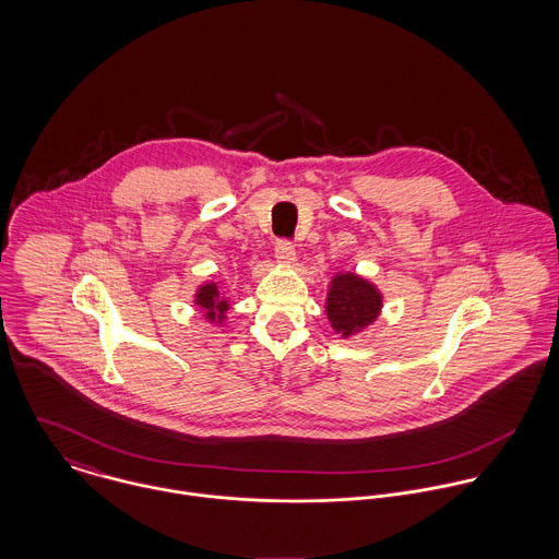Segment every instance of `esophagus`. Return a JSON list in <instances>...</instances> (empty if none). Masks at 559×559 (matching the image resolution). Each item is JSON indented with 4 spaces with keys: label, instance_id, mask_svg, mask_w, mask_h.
I'll return each mask as SVG.
<instances>
[{
    "label": "esophagus",
    "instance_id": "obj_1",
    "mask_svg": "<svg viewBox=\"0 0 559 559\" xmlns=\"http://www.w3.org/2000/svg\"><path fill=\"white\" fill-rule=\"evenodd\" d=\"M275 258L280 262H293L295 260V245L288 239H277V242H275Z\"/></svg>",
    "mask_w": 559,
    "mask_h": 559
}]
</instances>
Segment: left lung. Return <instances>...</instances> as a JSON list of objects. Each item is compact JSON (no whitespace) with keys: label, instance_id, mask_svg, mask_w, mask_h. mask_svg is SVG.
I'll use <instances>...</instances> for the list:
<instances>
[{"label":"left lung","instance_id":"left-lung-1","mask_svg":"<svg viewBox=\"0 0 559 559\" xmlns=\"http://www.w3.org/2000/svg\"><path fill=\"white\" fill-rule=\"evenodd\" d=\"M381 310V295L377 288L353 273L337 275L331 282L326 297V319L333 329L348 337L377 319Z\"/></svg>","mask_w":559,"mask_h":559}]
</instances>
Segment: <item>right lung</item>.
<instances>
[{
  "label": "right lung",
  "instance_id": "right-lung-1",
  "mask_svg": "<svg viewBox=\"0 0 559 559\" xmlns=\"http://www.w3.org/2000/svg\"><path fill=\"white\" fill-rule=\"evenodd\" d=\"M195 304L202 306L206 310V319L222 320L226 319L224 312L228 310V304L219 299V290L215 284H209V286H202L198 297H195Z\"/></svg>",
  "mask_w": 559,
  "mask_h": 559
}]
</instances>
